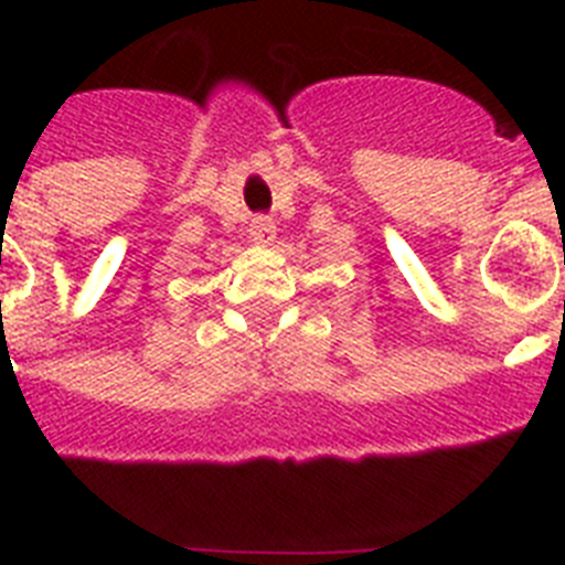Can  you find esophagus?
Here are the masks:
<instances>
[{
	"instance_id": "esophagus-1",
	"label": "esophagus",
	"mask_w": 565,
	"mask_h": 565,
	"mask_svg": "<svg viewBox=\"0 0 565 565\" xmlns=\"http://www.w3.org/2000/svg\"><path fill=\"white\" fill-rule=\"evenodd\" d=\"M248 232H252V237L257 239V243H268V239L274 237V232H277V226H274L271 217H266V214H257V217H252V226H248Z\"/></svg>"
}]
</instances>
